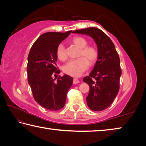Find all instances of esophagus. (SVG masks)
Returning a JSON list of instances; mask_svg holds the SVG:
<instances>
[{"label": "esophagus", "mask_w": 146, "mask_h": 146, "mask_svg": "<svg viewBox=\"0 0 146 146\" xmlns=\"http://www.w3.org/2000/svg\"><path fill=\"white\" fill-rule=\"evenodd\" d=\"M79 82H80V81H79L77 78H75L73 79V84H78Z\"/></svg>", "instance_id": "obj_1"}]
</instances>
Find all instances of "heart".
I'll return each instance as SVG.
<instances>
[{"mask_svg": "<svg viewBox=\"0 0 146 146\" xmlns=\"http://www.w3.org/2000/svg\"><path fill=\"white\" fill-rule=\"evenodd\" d=\"M72 42L76 47L80 49L78 56H82L76 60H70L63 67V71L69 75L79 76L87 70L89 66L93 65L97 61L98 56L97 49L95 47L87 46L88 41L81 36L73 38ZM56 56L62 61L67 58V54L63 44H60L56 49Z\"/></svg>", "mask_w": 146, "mask_h": 146, "instance_id": "1", "label": "heart"}]
</instances>
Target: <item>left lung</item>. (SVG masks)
I'll use <instances>...</instances> for the list:
<instances>
[{"label": "left lung", "mask_w": 146, "mask_h": 146, "mask_svg": "<svg viewBox=\"0 0 146 146\" xmlns=\"http://www.w3.org/2000/svg\"><path fill=\"white\" fill-rule=\"evenodd\" d=\"M73 33L90 36L97 44V62L90 75L84 78L83 81L90 86L86 97L89 108L93 111L104 110L113 103L119 91L122 75L119 56L112 40L100 29L91 27Z\"/></svg>", "instance_id": "obj_1"}]
</instances>
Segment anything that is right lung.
<instances>
[{"label":"right lung","instance_id":"right-lung-1","mask_svg":"<svg viewBox=\"0 0 146 146\" xmlns=\"http://www.w3.org/2000/svg\"><path fill=\"white\" fill-rule=\"evenodd\" d=\"M72 31L66 33L47 32L37 38L28 57V84L36 102L51 111L60 110L65 105L67 93L73 78L64 74L55 81L53 75L60 73L56 68V49Z\"/></svg>","mask_w":146,"mask_h":146}]
</instances>
